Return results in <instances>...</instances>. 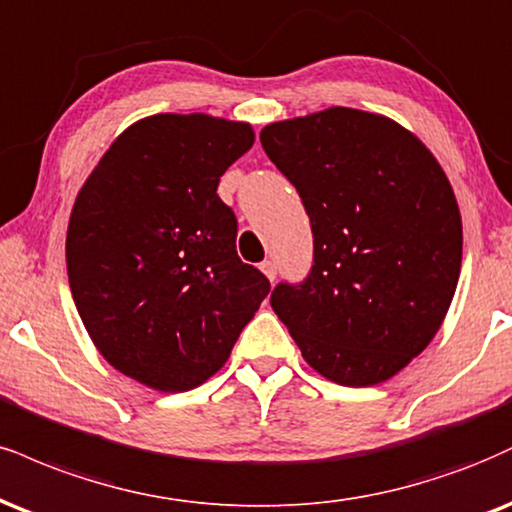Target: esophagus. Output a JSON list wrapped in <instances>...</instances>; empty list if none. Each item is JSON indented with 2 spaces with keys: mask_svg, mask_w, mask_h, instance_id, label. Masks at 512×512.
Wrapping results in <instances>:
<instances>
[{
  "mask_svg": "<svg viewBox=\"0 0 512 512\" xmlns=\"http://www.w3.org/2000/svg\"><path fill=\"white\" fill-rule=\"evenodd\" d=\"M260 269H262V274L267 276L269 281L276 279V262H274V260H264V262L260 264Z\"/></svg>",
  "mask_w": 512,
  "mask_h": 512,
  "instance_id": "1",
  "label": "esophagus"
}]
</instances>
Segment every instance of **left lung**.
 <instances>
[{"mask_svg": "<svg viewBox=\"0 0 512 512\" xmlns=\"http://www.w3.org/2000/svg\"><path fill=\"white\" fill-rule=\"evenodd\" d=\"M260 140L315 238L310 274L274 288V312L322 377L391 379L429 346L458 286L463 221L441 164L408 128L350 107L269 123Z\"/></svg>", "mask_w": 512, "mask_h": 512, "instance_id": "8db88e82", "label": "left lung"}]
</instances>
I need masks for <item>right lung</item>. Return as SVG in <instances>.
Returning <instances> with one entry per match:
<instances>
[{
  "label": "right lung",
  "instance_id": "1",
  "mask_svg": "<svg viewBox=\"0 0 512 512\" xmlns=\"http://www.w3.org/2000/svg\"><path fill=\"white\" fill-rule=\"evenodd\" d=\"M252 143L243 121L147 116L104 152L71 209L78 315L104 360L150 389L205 384L272 288L240 262L236 214L217 195Z\"/></svg>",
  "mask_w": 512,
  "mask_h": 512
}]
</instances>
